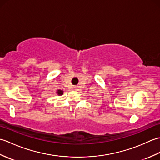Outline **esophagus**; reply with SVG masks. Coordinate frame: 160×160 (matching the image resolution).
I'll list each match as a JSON object with an SVG mask.
<instances>
[{
    "instance_id": "obj_1",
    "label": "esophagus",
    "mask_w": 160,
    "mask_h": 160,
    "mask_svg": "<svg viewBox=\"0 0 160 160\" xmlns=\"http://www.w3.org/2000/svg\"><path fill=\"white\" fill-rule=\"evenodd\" d=\"M73 90H77L78 88H77V87H73Z\"/></svg>"
}]
</instances>
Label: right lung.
<instances>
[{"label": "right lung", "instance_id": "1", "mask_svg": "<svg viewBox=\"0 0 160 160\" xmlns=\"http://www.w3.org/2000/svg\"><path fill=\"white\" fill-rule=\"evenodd\" d=\"M56 93L57 95H58V96H62V95L63 94V91L61 89H58Z\"/></svg>", "mask_w": 160, "mask_h": 160}]
</instances>
